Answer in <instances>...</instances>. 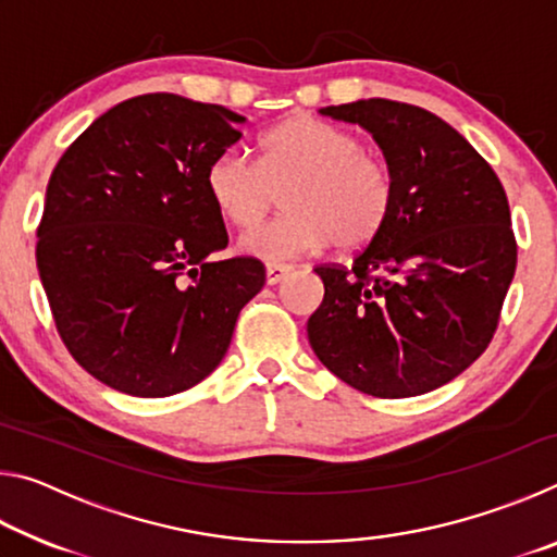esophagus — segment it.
I'll return each mask as SVG.
<instances>
[{"mask_svg": "<svg viewBox=\"0 0 557 557\" xmlns=\"http://www.w3.org/2000/svg\"><path fill=\"white\" fill-rule=\"evenodd\" d=\"M292 272V265H282V262H268L265 275H268V285H277V282L285 280Z\"/></svg>", "mask_w": 557, "mask_h": 557, "instance_id": "34e87169", "label": "esophagus"}]
</instances>
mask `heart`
I'll return each instance as SVG.
<instances>
[{
  "label": "heart",
  "mask_w": 557,
  "mask_h": 557,
  "mask_svg": "<svg viewBox=\"0 0 557 557\" xmlns=\"http://www.w3.org/2000/svg\"><path fill=\"white\" fill-rule=\"evenodd\" d=\"M361 139L332 122L297 115L270 129L260 159L228 147L206 169V191L223 221L258 223L285 191V215L240 235V250L260 260H289L334 240L336 248L369 245L395 203L391 166L361 149Z\"/></svg>",
  "instance_id": "1"
}]
</instances>
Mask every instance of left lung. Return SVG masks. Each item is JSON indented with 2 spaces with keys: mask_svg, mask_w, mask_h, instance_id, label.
Masks as SVG:
<instances>
[{
  "mask_svg": "<svg viewBox=\"0 0 557 557\" xmlns=\"http://www.w3.org/2000/svg\"><path fill=\"white\" fill-rule=\"evenodd\" d=\"M383 149L395 203L354 265H317L324 299L307 336L329 371L373 398L449 383L492 344L516 272L502 182L432 112L385 98L322 108Z\"/></svg>",
  "mask_w": 557,
  "mask_h": 557,
  "instance_id": "8db88e82",
  "label": "left lung"
}]
</instances>
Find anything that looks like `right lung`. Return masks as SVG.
Instances as JSON below:
<instances>
[{"label":"right lung","mask_w":557,"mask_h":557,"mask_svg":"<svg viewBox=\"0 0 557 557\" xmlns=\"http://www.w3.org/2000/svg\"><path fill=\"white\" fill-rule=\"evenodd\" d=\"M245 117L174 92L110 108L65 149L46 188L36 265L55 329L92 379L166 398L223 361L240 309L265 285L228 245L206 191Z\"/></svg>","instance_id":"obj_1"}]
</instances>
